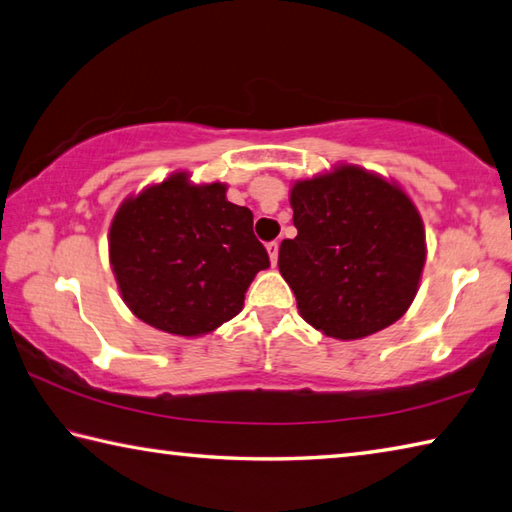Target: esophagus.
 I'll use <instances>...</instances> for the list:
<instances>
[{
    "instance_id": "1",
    "label": "esophagus",
    "mask_w": 512,
    "mask_h": 512,
    "mask_svg": "<svg viewBox=\"0 0 512 512\" xmlns=\"http://www.w3.org/2000/svg\"><path fill=\"white\" fill-rule=\"evenodd\" d=\"M266 250H268V257H271V264L275 266L277 264V253H280V244H277V241H271V244L266 246Z\"/></svg>"
}]
</instances>
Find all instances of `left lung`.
Listing matches in <instances>:
<instances>
[{
  "mask_svg": "<svg viewBox=\"0 0 512 512\" xmlns=\"http://www.w3.org/2000/svg\"><path fill=\"white\" fill-rule=\"evenodd\" d=\"M295 239L280 273L297 311L324 336L360 340L387 329L414 302L425 266V228L401 185L358 165L295 181Z\"/></svg>",
  "mask_w": 512,
  "mask_h": 512,
  "instance_id": "1",
  "label": "left lung"
}]
</instances>
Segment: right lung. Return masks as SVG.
<instances>
[{
  "mask_svg": "<svg viewBox=\"0 0 512 512\" xmlns=\"http://www.w3.org/2000/svg\"><path fill=\"white\" fill-rule=\"evenodd\" d=\"M226 183H192L188 172L127 197L109 228V264L138 320L197 338L244 309L268 262L253 212L226 199Z\"/></svg>",
  "mask_w": 512,
  "mask_h": 512,
  "instance_id": "obj_1",
  "label": "right lung"
}]
</instances>
